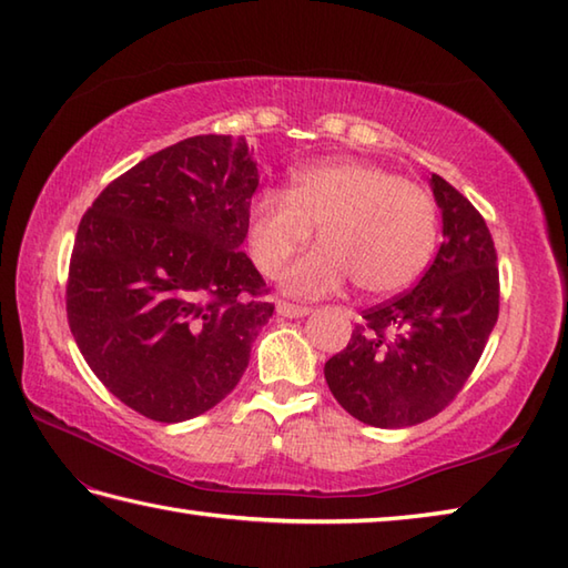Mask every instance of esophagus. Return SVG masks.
<instances>
[{
  "mask_svg": "<svg viewBox=\"0 0 568 568\" xmlns=\"http://www.w3.org/2000/svg\"><path fill=\"white\" fill-rule=\"evenodd\" d=\"M275 313L281 315V317H287V320H297V317H307L310 315V307L293 305V303H285V300H281V303L275 305Z\"/></svg>",
  "mask_w": 568,
  "mask_h": 568,
  "instance_id": "34e87169",
  "label": "esophagus"
}]
</instances>
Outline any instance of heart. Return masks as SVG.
<instances>
[{
  "label": "heart",
  "mask_w": 568,
  "mask_h": 568,
  "mask_svg": "<svg viewBox=\"0 0 568 568\" xmlns=\"http://www.w3.org/2000/svg\"><path fill=\"white\" fill-rule=\"evenodd\" d=\"M313 226L320 243L281 277L287 295L335 293L349 275L364 295L404 293L424 275L438 239L426 189L364 160L315 162L291 174L287 192L263 189L248 211L253 263L277 275Z\"/></svg>",
  "instance_id": "1"
}]
</instances>
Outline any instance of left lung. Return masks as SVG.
I'll list each match as a JSON object with an SVG mask.
<instances>
[{
    "label": "left lung",
    "instance_id": "8db88e82",
    "mask_svg": "<svg viewBox=\"0 0 568 568\" xmlns=\"http://www.w3.org/2000/svg\"><path fill=\"white\" fill-rule=\"evenodd\" d=\"M436 261L416 287L364 310L347 347L325 364L332 396L376 428L424 424L468 382L499 313L497 253L485 219L443 176Z\"/></svg>",
    "mask_w": 568,
    "mask_h": 568
}]
</instances>
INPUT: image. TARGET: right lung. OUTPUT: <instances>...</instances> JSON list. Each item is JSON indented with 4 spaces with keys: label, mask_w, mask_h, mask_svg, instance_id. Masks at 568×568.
<instances>
[{
    "label": "right lung",
    "mask_w": 568,
    "mask_h": 568,
    "mask_svg": "<svg viewBox=\"0 0 568 568\" xmlns=\"http://www.w3.org/2000/svg\"><path fill=\"white\" fill-rule=\"evenodd\" d=\"M258 170L248 142L196 135L110 182L75 233L65 313L113 396L160 424L226 398L271 320L241 251Z\"/></svg>",
    "instance_id": "1"
}]
</instances>
